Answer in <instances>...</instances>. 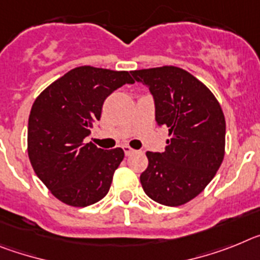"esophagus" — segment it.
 Wrapping results in <instances>:
<instances>
[{
  "instance_id": "esophagus-1",
  "label": "esophagus",
  "mask_w": 260,
  "mask_h": 260,
  "mask_svg": "<svg viewBox=\"0 0 260 260\" xmlns=\"http://www.w3.org/2000/svg\"><path fill=\"white\" fill-rule=\"evenodd\" d=\"M123 149H124V153H125V155H131L133 152H135V150H133V149L128 145H124Z\"/></svg>"
}]
</instances>
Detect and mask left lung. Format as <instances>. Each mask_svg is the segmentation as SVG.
Masks as SVG:
<instances>
[{
  "label": "left lung",
  "mask_w": 260,
  "mask_h": 260,
  "mask_svg": "<svg viewBox=\"0 0 260 260\" xmlns=\"http://www.w3.org/2000/svg\"><path fill=\"white\" fill-rule=\"evenodd\" d=\"M149 86L155 120L169 128L162 153L146 152L140 182L149 198L179 207L202 192L225 155V116L213 92L182 68L164 65L131 72Z\"/></svg>",
  "instance_id": "1"
}]
</instances>
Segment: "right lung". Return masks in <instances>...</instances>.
I'll list each match as a JSON object with an SVG mask.
<instances>
[{
  "label": "right lung",
  "mask_w": 260,
  "mask_h": 260,
  "mask_svg": "<svg viewBox=\"0 0 260 260\" xmlns=\"http://www.w3.org/2000/svg\"><path fill=\"white\" fill-rule=\"evenodd\" d=\"M127 71L82 65L57 78L31 107L27 153L51 193L72 207H87L107 195L124 150L83 143L112 91L133 83Z\"/></svg>",
  "instance_id": "1"
}]
</instances>
